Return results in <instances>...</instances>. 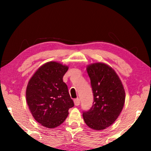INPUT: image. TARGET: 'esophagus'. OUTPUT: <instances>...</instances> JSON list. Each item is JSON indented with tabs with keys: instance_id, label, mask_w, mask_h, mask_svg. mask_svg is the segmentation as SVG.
I'll return each instance as SVG.
<instances>
[{
	"instance_id": "esophagus-1",
	"label": "esophagus",
	"mask_w": 151,
	"mask_h": 151,
	"mask_svg": "<svg viewBox=\"0 0 151 151\" xmlns=\"http://www.w3.org/2000/svg\"><path fill=\"white\" fill-rule=\"evenodd\" d=\"M74 103H75V104L76 106H78L79 104H80V99L78 98L75 99V100H74Z\"/></svg>"
}]
</instances>
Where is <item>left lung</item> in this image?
<instances>
[{
  "label": "left lung",
  "instance_id": "obj_1",
  "mask_svg": "<svg viewBox=\"0 0 151 151\" xmlns=\"http://www.w3.org/2000/svg\"><path fill=\"white\" fill-rule=\"evenodd\" d=\"M86 70L94 101L91 109L83 112V119L88 127L100 131L111 126L118 118L124 106L125 91L115 71L106 64H91Z\"/></svg>",
  "mask_w": 151,
  "mask_h": 151
}]
</instances>
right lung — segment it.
<instances>
[{"mask_svg":"<svg viewBox=\"0 0 151 151\" xmlns=\"http://www.w3.org/2000/svg\"><path fill=\"white\" fill-rule=\"evenodd\" d=\"M68 66L50 61L38 68L28 83L26 99L34 119L43 127L53 129L65 121L74 106L63 78Z\"/></svg>","mask_w":151,"mask_h":151,"instance_id":"add662e5","label":"right lung"}]
</instances>
